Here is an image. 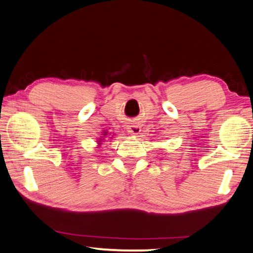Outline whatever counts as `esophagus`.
<instances>
[{"label": "esophagus", "mask_w": 253, "mask_h": 253, "mask_svg": "<svg viewBox=\"0 0 253 253\" xmlns=\"http://www.w3.org/2000/svg\"><path fill=\"white\" fill-rule=\"evenodd\" d=\"M127 132H129L130 134H134V135H136V134H139L140 132H141L142 130H141V126H140L139 123H131L130 126H127Z\"/></svg>", "instance_id": "esophagus-1"}]
</instances>
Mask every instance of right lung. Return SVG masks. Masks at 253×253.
I'll return each mask as SVG.
<instances>
[{
  "instance_id": "add662e5",
  "label": "right lung",
  "mask_w": 253,
  "mask_h": 253,
  "mask_svg": "<svg viewBox=\"0 0 253 253\" xmlns=\"http://www.w3.org/2000/svg\"><path fill=\"white\" fill-rule=\"evenodd\" d=\"M104 133H105V134H104V135H106V132H104Z\"/></svg>"
}]
</instances>
